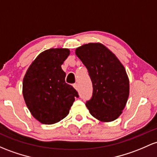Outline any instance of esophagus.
Masks as SVG:
<instances>
[{"label":"esophagus","mask_w":157,"mask_h":157,"mask_svg":"<svg viewBox=\"0 0 157 157\" xmlns=\"http://www.w3.org/2000/svg\"><path fill=\"white\" fill-rule=\"evenodd\" d=\"M73 86H74V88H75V89H76V90H78V84L77 83H75L73 85Z\"/></svg>","instance_id":"34e87169"}]
</instances>
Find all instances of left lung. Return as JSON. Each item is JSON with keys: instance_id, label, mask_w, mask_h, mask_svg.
I'll return each mask as SVG.
<instances>
[{"instance_id": "left-lung-1", "label": "left lung", "mask_w": 157, "mask_h": 157, "mask_svg": "<svg viewBox=\"0 0 157 157\" xmlns=\"http://www.w3.org/2000/svg\"><path fill=\"white\" fill-rule=\"evenodd\" d=\"M75 53L86 67L92 82V97L86 103L90 114L102 122L118 118L130 93L124 65L101 43L83 44L76 49Z\"/></svg>"}]
</instances>
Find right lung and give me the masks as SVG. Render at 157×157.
<instances>
[{"label": "right lung", "instance_id": "obj_1", "mask_svg": "<svg viewBox=\"0 0 157 157\" xmlns=\"http://www.w3.org/2000/svg\"><path fill=\"white\" fill-rule=\"evenodd\" d=\"M70 54L67 48H51L36 58L23 80L24 99L33 116L52 124L65 118L78 93L65 81L61 65Z\"/></svg>", "mask_w": 157, "mask_h": 157}]
</instances>
